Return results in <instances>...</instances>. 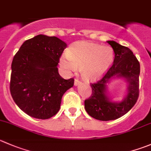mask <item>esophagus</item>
Returning a JSON list of instances; mask_svg holds the SVG:
<instances>
[{"label": "esophagus", "instance_id": "1", "mask_svg": "<svg viewBox=\"0 0 151 151\" xmlns=\"http://www.w3.org/2000/svg\"><path fill=\"white\" fill-rule=\"evenodd\" d=\"M80 83H81V81L79 80L78 79H75V80H74V86H78Z\"/></svg>", "mask_w": 151, "mask_h": 151}]
</instances>
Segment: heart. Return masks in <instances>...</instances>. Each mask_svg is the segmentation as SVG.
<instances>
[{
  "instance_id": "b5f03b06",
  "label": "heart",
  "mask_w": 151,
  "mask_h": 151,
  "mask_svg": "<svg viewBox=\"0 0 151 151\" xmlns=\"http://www.w3.org/2000/svg\"><path fill=\"white\" fill-rule=\"evenodd\" d=\"M114 60V51L109 46L80 41L71 44L60 58V65L66 72L75 71L80 66L86 79H95L106 72Z\"/></svg>"
}]
</instances>
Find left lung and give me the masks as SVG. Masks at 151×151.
I'll list each match as a JSON object with an SVG mask.
<instances>
[{
  "mask_svg": "<svg viewBox=\"0 0 151 151\" xmlns=\"http://www.w3.org/2000/svg\"><path fill=\"white\" fill-rule=\"evenodd\" d=\"M114 51L113 65L97 82L91 83L92 93L85 100V108L91 117L101 121L116 119L134 107L139 94L140 65L132 51L116 42L107 41ZM122 77L128 83V93L122 102H112L106 96V83L112 77Z\"/></svg>",
  "mask_w": 151,
  "mask_h": 151,
  "instance_id": "1",
  "label": "left lung"
}]
</instances>
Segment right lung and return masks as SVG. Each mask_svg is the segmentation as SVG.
Masks as SVG:
<instances>
[{"label":"right lung","instance_id":"add662e5","mask_svg":"<svg viewBox=\"0 0 151 151\" xmlns=\"http://www.w3.org/2000/svg\"><path fill=\"white\" fill-rule=\"evenodd\" d=\"M66 47L57 37L39 35L26 40L14 56L10 93L29 116L40 119L55 116L63 95L74 86V78L65 80L58 73L60 58Z\"/></svg>","mask_w":151,"mask_h":151}]
</instances>
